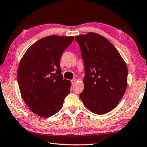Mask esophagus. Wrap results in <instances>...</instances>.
<instances>
[{"label": "esophagus", "instance_id": "1", "mask_svg": "<svg viewBox=\"0 0 147 147\" xmlns=\"http://www.w3.org/2000/svg\"><path fill=\"white\" fill-rule=\"evenodd\" d=\"M76 81H77V79H76V78H75V79H72V80H71V83H72V84H73V85H74V84L76 83Z\"/></svg>", "mask_w": 147, "mask_h": 147}]
</instances>
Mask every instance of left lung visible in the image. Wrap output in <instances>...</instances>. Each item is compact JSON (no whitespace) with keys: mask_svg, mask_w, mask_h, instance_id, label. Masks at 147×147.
I'll return each mask as SVG.
<instances>
[{"mask_svg":"<svg viewBox=\"0 0 147 147\" xmlns=\"http://www.w3.org/2000/svg\"><path fill=\"white\" fill-rule=\"evenodd\" d=\"M84 60V90L79 95L92 112L105 114L119 103L127 87L128 68L117 50L94 32L76 36Z\"/></svg>","mask_w":147,"mask_h":147,"instance_id":"8db88e82","label":"left lung"}]
</instances>
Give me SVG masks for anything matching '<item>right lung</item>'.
Listing matches in <instances>:
<instances>
[{
	"label": "right lung",
	"instance_id": "obj_1",
	"mask_svg": "<svg viewBox=\"0 0 147 147\" xmlns=\"http://www.w3.org/2000/svg\"><path fill=\"white\" fill-rule=\"evenodd\" d=\"M74 38L53 35L40 38L20 61L17 81L20 94L29 109L38 116L49 117L58 112L70 91V81L61 75L60 59Z\"/></svg>",
	"mask_w": 147,
	"mask_h": 147
}]
</instances>
